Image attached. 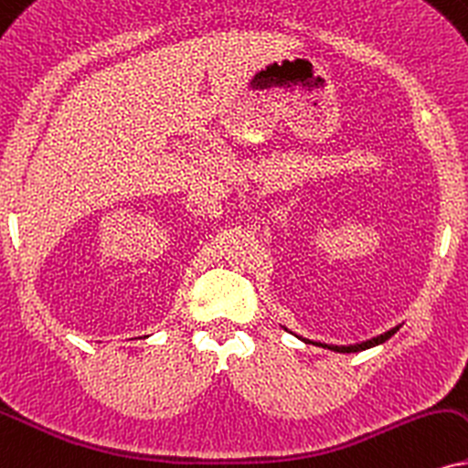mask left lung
I'll use <instances>...</instances> for the list:
<instances>
[{"label": "left lung", "mask_w": 468, "mask_h": 468, "mask_svg": "<svg viewBox=\"0 0 468 468\" xmlns=\"http://www.w3.org/2000/svg\"><path fill=\"white\" fill-rule=\"evenodd\" d=\"M395 332H397V327H395V330L386 332V334H379L378 338L365 340V343H357V345H349V347H345V345H325V347H327V349H332V351H338V354H356V351H365V349H371V347H375V345H382V343H386V340H388L390 336H393Z\"/></svg>", "instance_id": "1"}]
</instances>
